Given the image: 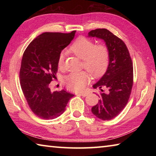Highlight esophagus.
<instances>
[{"instance_id":"obj_1","label":"esophagus","mask_w":156,"mask_h":156,"mask_svg":"<svg viewBox=\"0 0 156 156\" xmlns=\"http://www.w3.org/2000/svg\"><path fill=\"white\" fill-rule=\"evenodd\" d=\"M88 94H89L88 92H82V93L78 94V95H79V96H84V97L88 96Z\"/></svg>"}]
</instances>
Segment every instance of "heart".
<instances>
[{
	"instance_id": "b5f03b06",
	"label": "heart",
	"mask_w": 156,
	"mask_h": 156,
	"mask_svg": "<svg viewBox=\"0 0 156 156\" xmlns=\"http://www.w3.org/2000/svg\"><path fill=\"white\" fill-rule=\"evenodd\" d=\"M76 56L83 60V65L94 77L102 76L107 70L109 62V54L106 46L95 45L93 41L84 37H80L70 47ZM65 52L59 54L58 66L62 67ZM90 80V76L85 71L71 73L64 78V83L68 89L73 91H81L85 88Z\"/></svg>"
}]
</instances>
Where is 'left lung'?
I'll list each match as a JSON object with an SVG mask.
<instances>
[{"label":"left lung","instance_id":"obj_1","mask_svg":"<svg viewBox=\"0 0 156 156\" xmlns=\"http://www.w3.org/2000/svg\"><path fill=\"white\" fill-rule=\"evenodd\" d=\"M88 37L104 41L109 54L106 72L93 85L94 89H107L98 96L100 100L91 108L97 118L109 120L122 112L127 103L133 86V64L125 43L106 29H97L88 33Z\"/></svg>","mask_w":156,"mask_h":156}]
</instances>
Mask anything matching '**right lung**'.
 Returning <instances> with one entry per match:
<instances>
[{
	"label": "right lung",
	"instance_id": "add662e5",
	"mask_svg": "<svg viewBox=\"0 0 156 156\" xmlns=\"http://www.w3.org/2000/svg\"><path fill=\"white\" fill-rule=\"evenodd\" d=\"M75 33H43L34 39L23 54L20 86L30 109L42 119L52 120L62 114L74 96L64 89L51 91L49 85L56 77L59 54L70 44Z\"/></svg>",
	"mask_w": 156,
	"mask_h": 156
}]
</instances>
